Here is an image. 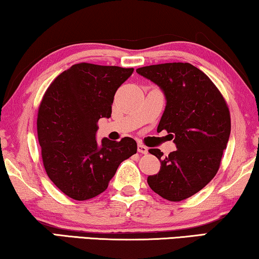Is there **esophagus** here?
<instances>
[{"mask_svg": "<svg viewBox=\"0 0 259 259\" xmlns=\"http://www.w3.org/2000/svg\"><path fill=\"white\" fill-rule=\"evenodd\" d=\"M138 152H140V153L143 154H146L148 153V148L146 146H144V145L138 144Z\"/></svg>", "mask_w": 259, "mask_h": 259, "instance_id": "esophagus-1", "label": "esophagus"}]
</instances>
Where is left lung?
<instances>
[{"label": "left lung", "mask_w": 259, "mask_h": 259, "mask_svg": "<svg viewBox=\"0 0 259 259\" xmlns=\"http://www.w3.org/2000/svg\"><path fill=\"white\" fill-rule=\"evenodd\" d=\"M137 73L164 93L166 106L158 132L167 131L177 147L166 158L158 148L148 151L161 167L147 183L165 199L184 200L199 192L218 171L231 132L229 108L208 76L191 63L146 66Z\"/></svg>", "instance_id": "left-lung-1"}]
</instances>
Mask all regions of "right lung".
<instances>
[{
    "label": "right lung",
    "mask_w": 259,
    "mask_h": 259,
    "mask_svg": "<svg viewBox=\"0 0 259 259\" xmlns=\"http://www.w3.org/2000/svg\"><path fill=\"white\" fill-rule=\"evenodd\" d=\"M133 70L77 63L46 92L37 115L38 143L49 179L66 196L75 200L97 197L119 165L137 153L132 138L97 141L99 119L111 118L115 92Z\"/></svg>",
    "instance_id": "1"
}]
</instances>
